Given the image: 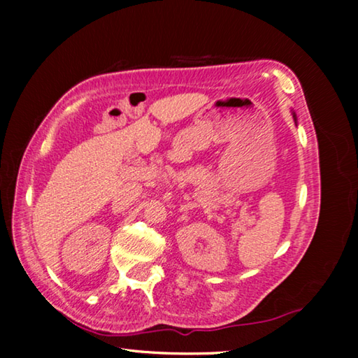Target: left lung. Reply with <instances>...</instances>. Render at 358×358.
I'll list each match as a JSON object with an SVG mask.
<instances>
[{
    "label": "left lung",
    "mask_w": 358,
    "mask_h": 358,
    "mask_svg": "<svg viewBox=\"0 0 358 358\" xmlns=\"http://www.w3.org/2000/svg\"><path fill=\"white\" fill-rule=\"evenodd\" d=\"M294 117H295V115H294Z\"/></svg>",
    "instance_id": "left-lung-1"
}]
</instances>
